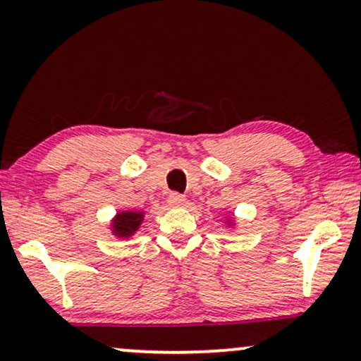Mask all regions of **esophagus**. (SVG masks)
Wrapping results in <instances>:
<instances>
[{"label":"esophagus","mask_w":361,"mask_h":361,"mask_svg":"<svg viewBox=\"0 0 361 361\" xmlns=\"http://www.w3.org/2000/svg\"><path fill=\"white\" fill-rule=\"evenodd\" d=\"M167 202H169L172 207H180L185 204V197L179 194V192H171L169 197H167Z\"/></svg>","instance_id":"obj_1"}]
</instances>
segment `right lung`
Here are the masks:
<instances>
[{
  "label": "right lung",
  "instance_id": "obj_1",
  "mask_svg": "<svg viewBox=\"0 0 361 361\" xmlns=\"http://www.w3.org/2000/svg\"><path fill=\"white\" fill-rule=\"evenodd\" d=\"M141 224V214L136 212H126V214H120L115 220V231L120 236H130L133 231H136L137 226Z\"/></svg>",
  "mask_w": 361,
  "mask_h": 361
}]
</instances>
